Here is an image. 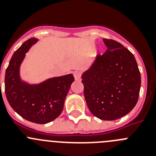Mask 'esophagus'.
I'll return each mask as SVG.
<instances>
[{"instance_id":"obj_1","label":"esophagus","mask_w":156,"mask_h":156,"mask_svg":"<svg viewBox=\"0 0 156 156\" xmlns=\"http://www.w3.org/2000/svg\"><path fill=\"white\" fill-rule=\"evenodd\" d=\"M81 73L79 71H75L73 73V76H74V78H75L76 80H80L81 78Z\"/></svg>"}]
</instances>
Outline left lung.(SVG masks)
<instances>
[{"mask_svg": "<svg viewBox=\"0 0 156 156\" xmlns=\"http://www.w3.org/2000/svg\"><path fill=\"white\" fill-rule=\"evenodd\" d=\"M108 48L82 75L84 97L90 112L115 120L131 111L138 100L140 73L133 54L120 43L103 39Z\"/></svg>", "mask_w": 156, "mask_h": 156, "instance_id": "obj_1", "label": "left lung"}]
</instances>
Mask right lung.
<instances>
[{
	"label": "right lung",
	"instance_id": "1",
	"mask_svg": "<svg viewBox=\"0 0 156 156\" xmlns=\"http://www.w3.org/2000/svg\"><path fill=\"white\" fill-rule=\"evenodd\" d=\"M37 41L30 38L13 54L6 69L5 90L11 107L30 122L45 124L61 114L66 95L74 81L72 74L55 77L39 85H28L19 78V66L25 53Z\"/></svg>",
	"mask_w": 156,
	"mask_h": 156
}]
</instances>
